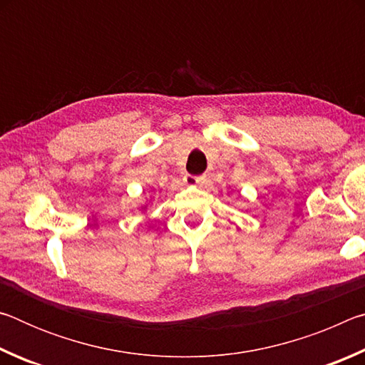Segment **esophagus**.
Segmentation results:
<instances>
[{
	"label": "esophagus",
	"instance_id": "1",
	"mask_svg": "<svg viewBox=\"0 0 365 365\" xmlns=\"http://www.w3.org/2000/svg\"><path fill=\"white\" fill-rule=\"evenodd\" d=\"M185 183L195 185V187H200V188H207L209 187V180H207L206 175H201V177L188 175L187 178H185Z\"/></svg>",
	"mask_w": 365,
	"mask_h": 365
}]
</instances>
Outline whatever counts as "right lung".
<instances>
[{
    "instance_id": "add662e5",
    "label": "right lung",
    "mask_w": 365,
    "mask_h": 365,
    "mask_svg": "<svg viewBox=\"0 0 365 365\" xmlns=\"http://www.w3.org/2000/svg\"><path fill=\"white\" fill-rule=\"evenodd\" d=\"M148 205H150V202H145V205L140 207V209H141V211H146V209H148Z\"/></svg>"
}]
</instances>
